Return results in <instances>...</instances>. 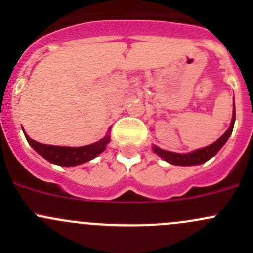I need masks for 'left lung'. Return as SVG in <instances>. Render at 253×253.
Returning <instances> with one entry per match:
<instances>
[{
  "instance_id": "left-lung-1",
  "label": "left lung",
  "mask_w": 253,
  "mask_h": 253,
  "mask_svg": "<svg viewBox=\"0 0 253 253\" xmlns=\"http://www.w3.org/2000/svg\"><path fill=\"white\" fill-rule=\"evenodd\" d=\"M234 124H235V105H234V115H233V120H231L230 127H229L228 131H226L225 133L218 139V141L214 142L213 144L208 145V147L206 148H202V149L195 150V152L192 153H188V154H177V153L167 152V150H163L158 147H153V149H154V152L157 153L160 158L167 160V162L170 163V164L182 165V167L202 164V163H206L207 160L211 159V157H214V155L220 150V148L225 144V142L228 141L231 132H233Z\"/></svg>"
}]
</instances>
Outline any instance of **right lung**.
Listing matches in <instances>:
<instances>
[{
  "label": "right lung",
  "mask_w": 253,
  "mask_h": 253,
  "mask_svg": "<svg viewBox=\"0 0 253 253\" xmlns=\"http://www.w3.org/2000/svg\"><path fill=\"white\" fill-rule=\"evenodd\" d=\"M28 143L33 147L35 152L39 153L47 162L53 163L60 167H75V165L83 164L89 162L93 158L98 157L101 152H104L110 138L105 137L101 141L85 145V147L71 148V147H56V145L42 144L39 142L33 141L32 138L24 133Z\"/></svg>",
  "instance_id": "1"
}]
</instances>
